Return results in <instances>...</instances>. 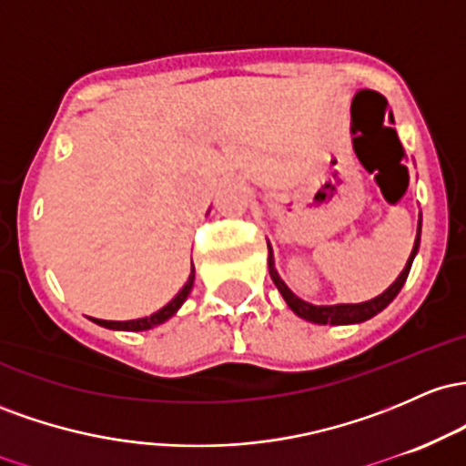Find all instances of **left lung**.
Returning <instances> with one entry per match:
<instances>
[{
  "label": "left lung",
  "mask_w": 466,
  "mask_h": 466,
  "mask_svg": "<svg viewBox=\"0 0 466 466\" xmlns=\"http://www.w3.org/2000/svg\"><path fill=\"white\" fill-rule=\"evenodd\" d=\"M418 247H420V222H418V235H416L414 250H411L410 259H407L405 270H402V273L399 275V279H396L394 284H391L390 289L383 292V295H379L372 301H363V303H341V306H312V303L299 299L297 295H292L289 286H286L284 281H281V277L277 275L273 250H270V247H268V270H270V277H273L277 290L281 292V297H284L286 303H289L290 310L295 312V315H299L301 319H306V321L321 323V326H326V323H330V326H343V323H360V321H365V319H372L374 315H379L383 308H388L390 303L394 301V297L399 295L402 284L407 281V275H410L411 261H414V258H416Z\"/></svg>",
  "instance_id": "left-lung-1"
}]
</instances>
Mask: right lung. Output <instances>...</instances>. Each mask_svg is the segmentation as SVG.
<instances>
[{
	"instance_id": "right-lung-1",
	"label": "right lung",
	"mask_w": 466,
	"mask_h": 466,
	"mask_svg": "<svg viewBox=\"0 0 466 466\" xmlns=\"http://www.w3.org/2000/svg\"><path fill=\"white\" fill-rule=\"evenodd\" d=\"M193 277H196V273H193V270H191L189 279H187V284H185V289L177 292V295L169 303H167L163 310L154 312V315H151V317L134 319V321H106V319H94V323H98V326H103V328H109V330H134V332L149 330V328L160 326V323L167 321V319L174 317L176 312H177V308H180L182 303H185L187 297H189V292L193 289Z\"/></svg>"
}]
</instances>
